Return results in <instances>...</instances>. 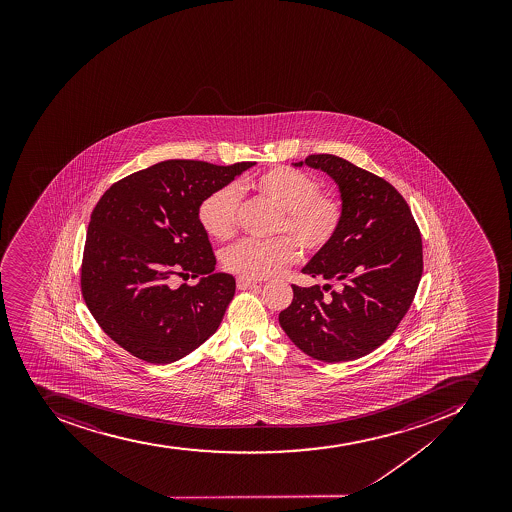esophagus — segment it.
<instances>
[{
    "label": "esophagus",
    "mask_w": 512,
    "mask_h": 512,
    "mask_svg": "<svg viewBox=\"0 0 512 512\" xmlns=\"http://www.w3.org/2000/svg\"><path fill=\"white\" fill-rule=\"evenodd\" d=\"M258 286L260 285H258L257 281L242 278V276L237 278V288H239V290H252V288H258Z\"/></svg>",
    "instance_id": "esophagus-1"
}]
</instances>
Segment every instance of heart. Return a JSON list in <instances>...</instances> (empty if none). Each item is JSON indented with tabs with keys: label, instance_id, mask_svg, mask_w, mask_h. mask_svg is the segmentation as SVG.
Here are the masks:
<instances>
[{
	"label": "heart",
	"instance_id": "1",
	"mask_svg": "<svg viewBox=\"0 0 512 512\" xmlns=\"http://www.w3.org/2000/svg\"><path fill=\"white\" fill-rule=\"evenodd\" d=\"M249 188L280 211L275 231L285 232L292 239L240 240L222 255L229 272L249 280L270 278L298 260L296 243L306 254H319L340 231L344 206L335 196L321 193V183L309 173L291 167L270 168L250 181ZM237 214L239 195L232 186L209 193L198 209L204 231L219 240L236 234Z\"/></svg>",
	"mask_w": 512,
	"mask_h": 512
}]
</instances>
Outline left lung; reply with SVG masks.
<instances>
[{
  "label": "left lung",
  "instance_id": "left-lung-1",
  "mask_svg": "<svg viewBox=\"0 0 512 512\" xmlns=\"http://www.w3.org/2000/svg\"><path fill=\"white\" fill-rule=\"evenodd\" d=\"M304 163L337 183L344 221L332 244L303 268L326 285H293V301L278 321L309 357L349 362L385 344L411 308L422 276L421 232L383 178L331 154L293 165Z\"/></svg>",
  "mask_w": 512,
  "mask_h": 512
}]
</instances>
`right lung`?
Wrapping results in <instances>:
<instances>
[{"instance_id":"add662e5","label":"right lung","mask_w":512,"mask_h":512,"mask_svg":"<svg viewBox=\"0 0 512 512\" xmlns=\"http://www.w3.org/2000/svg\"><path fill=\"white\" fill-rule=\"evenodd\" d=\"M255 162L165 160L116 181L91 213L82 293L101 329L145 362H177L218 331L236 280L214 273L216 257L198 219L209 193ZM201 275L172 289V274Z\"/></svg>"}]
</instances>
